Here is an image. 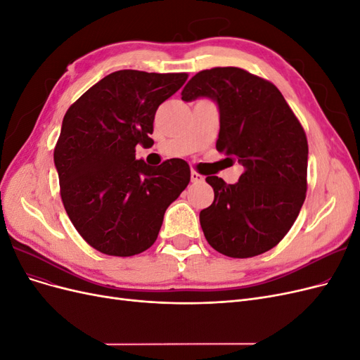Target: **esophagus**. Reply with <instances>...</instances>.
<instances>
[{
    "instance_id": "34e87169",
    "label": "esophagus",
    "mask_w": 360,
    "mask_h": 360,
    "mask_svg": "<svg viewBox=\"0 0 360 360\" xmlns=\"http://www.w3.org/2000/svg\"><path fill=\"white\" fill-rule=\"evenodd\" d=\"M191 181L192 183H202L204 181V176H201V174H198L197 171H192L191 172Z\"/></svg>"
}]
</instances>
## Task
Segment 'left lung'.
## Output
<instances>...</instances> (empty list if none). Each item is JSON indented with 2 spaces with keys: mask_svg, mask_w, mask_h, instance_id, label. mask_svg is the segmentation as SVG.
Here are the masks:
<instances>
[{
  "mask_svg": "<svg viewBox=\"0 0 360 360\" xmlns=\"http://www.w3.org/2000/svg\"><path fill=\"white\" fill-rule=\"evenodd\" d=\"M198 97L219 108L217 151L245 168L234 184L205 179L214 200L200 213L204 236L226 257L264 254L290 231L307 197V135L276 86L243 69L197 73L181 101Z\"/></svg>",
  "mask_w": 360,
  "mask_h": 360,
  "instance_id": "left-lung-1",
  "label": "left lung"
}]
</instances>
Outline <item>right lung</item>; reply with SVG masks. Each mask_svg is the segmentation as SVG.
Masks as SVG:
<instances>
[{
  "label": "right lung",
  "instance_id": "add662e5",
  "mask_svg": "<svg viewBox=\"0 0 360 360\" xmlns=\"http://www.w3.org/2000/svg\"><path fill=\"white\" fill-rule=\"evenodd\" d=\"M188 73L118 70L76 101L53 150L60 193L84 240L106 255L132 257L156 242L168 205L191 181L189 165L169 159L156 168L135 159L150 146L160 103Z\"/></svg>",
  "mask_w": 360,
  "mask_h": 360
}]
</instances>
